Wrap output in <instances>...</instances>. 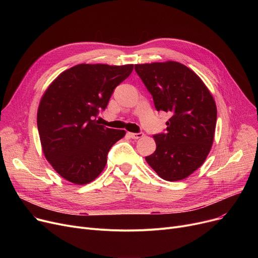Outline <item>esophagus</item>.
<instances>
[{"instance_id":"obj_1","label":"esophagus","mask_w":258,"mask_h":258,"mask_svg":"<svg viewBox=\"0 0 258 258\" xmlns=\"http://www.w3.org/2000/svg\"><path fill=\"white\" fill-rule=\"evenodd\" d=\"M128 135L132 139H140L144 136L143 133H128Z\"/></svg>"}]
</instances>
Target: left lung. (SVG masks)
<instances>
[{"label": "left lung", "mask_w": 258, "mask_h": 258, "mask_svg": "<svg viewBox=\"0 0 258 258\" xmlns=\"http://www.w3.org/2000/svg\"><path fill=\"white\" fill-rule=\"evenodd\" d=\"M156 110L169 113L166 133L155 135L157 148L145 160L160 178L180 181L204 163L213 143L216 105L208 88L178 61L135 64Z\"/></svg>", "instance_id": "left-lung-1"}]
</instances>
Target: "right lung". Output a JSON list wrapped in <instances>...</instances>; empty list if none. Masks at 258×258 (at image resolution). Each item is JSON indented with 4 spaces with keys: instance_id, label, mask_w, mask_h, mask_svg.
Masks as SVG:
<instances>
[{
    "instance_id": "add662e5",
    "label": "right lung",
    "mask_w": 258,
    "mask_h": 258,
    "mask_svg": "<svg viewBox=\"0 0 258 258\" xmlns=\"http://www.w3.org/2000/svg\"><path fill=\"white\" fill-rule=\"evenodd\" d=\"M134 64L80 63L60 73L48 87L37 110V128L46 159L63 179L84 185L96 179L111 147L125 131L100 125L114 89Z\"/></svg>"
}]
</instances>
